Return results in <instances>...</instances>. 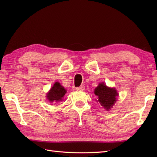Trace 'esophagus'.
Segmentation results:
<instances>
[{
  "instance_id": "obj_1",
  "label": "esophagus",
  "mask_w": 157,
  "mask_h": 157,
  "mask_svg": "<svg viewBox=\"0 0 157 157\" xmlns=\"http://www.w3.org/2000/svg\"><path fill=\"white\" fill-rule=\"evenodd\" d=\"M84 86H83V85H82V86H80L79 87H77V88H76V90H79V91H83V90H84Z\"/></svg>"
}]
</instances>
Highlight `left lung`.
I'll use <instances>...</instances> for the list:
<instances>
[{"label":"left lung","instance_id":"obj_1","mask_svg":"<svg viewBox=\"0 0 157 157\" xmlns=\"http://www.w3.org/2000/svg\"><path fill=\"white\" fill-rule=\"evenodd\" d=\"M94 94L98 96L97 102L99 103L107 111H109L115 105L117 101V98L118 96L115 88L108 87L103 82L99 83L95 88Z\"/></svg>","mask_w":157,"mask_h":157}]
</instances>
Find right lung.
<instances>
[{"label": "right lung", "instance_id": "obj_1", "mask_svg": "<svg viewBox=\"0 0 157 157\" xmlns=\"http://www.w3.org/2000/svg\"><path fill=\"white\" fill-rule=\"evenodd\" d=\"M67 90L60 84L59 82H56L54 86L51 88L50 91L47 93L46 98L50 102H58L62 101Z\"/></svg>", "mask_w": 157, "mask_h": 157}]
</instances>
